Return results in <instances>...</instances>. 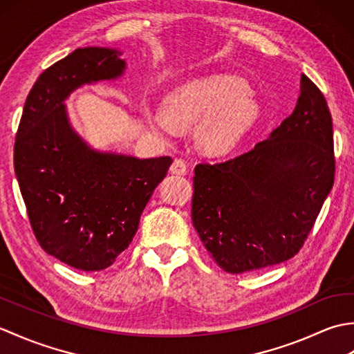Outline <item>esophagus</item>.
<instances>
[{
	"label": "esophagus",
	"instance_id": "1",
	"mask_svg": "<svg viewBox=\"0 0 354 354\" xmlns=\"http://www.w3.org/2000/svg\"><path fill=\"white\" fill-rule=\"evenodd\" d=\"M170 171L173 173V175H185V173H187V162L184 160H181V158H178V160L173 161Z\"/></svg>",
	"mask_w": 354,
	"mask_h": 354
}]
</instances>
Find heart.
Masks as SVG:
<instances>
[{
	"instance_id": "b5f03b06",
	"label": "heart",
	"mask_w": 354,
	"mask_h": 354,
	"mask_svg": "<svg viewBox=\"0 0 354 354\" xmlns=\"http://www.w3.org/2000/svg\"><path fill=\"white\" fill-rule=\"evenodd\" d=\"M259 115L257 103L243 79L230 74L193 79L173 89L162 102V115H150L155 131L171 135L173 127L202 124L199 146L208 155L234 149Z\"/></svg>"
}]
</instances>
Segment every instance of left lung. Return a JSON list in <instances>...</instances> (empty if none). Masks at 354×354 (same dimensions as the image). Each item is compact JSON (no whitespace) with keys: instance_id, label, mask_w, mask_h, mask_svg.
<instances>
[{"instance_id":"obj_1","label":"left lung","mask_w":354,"mask_h":354,"mask_svg":"<svg viewBox=\"0 0 354 354\" xmlns=\"http://www.w3.org/2000/svg\"><path fill=\"white\" fill-rule=\"evenodd\" d=\"M333 181L332 115L303 74L295 109L268 140L194 167L193 227L225 272L274 266L301 250Z\"/></svg>"}]
</instances>
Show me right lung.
<instances>
[{
	"mask_svg": "<svg viewBox=\"0 0 354 354\" xmlns=\"http://www.w3.org/2000/svg\"><path fill=\"white\" fill-rule=\"evenodd\" d=\"M120 55L86 47L53 64L30 89L15 140V173L36 240L47 254L86 272L109 268L129 246L173 162L170 156L99 152L68 122L66 97L85 84L122 76Z\"/></svg>",
	"mask_w": 354,
	"mask_h": 354,
	"instance_id": "obj_1",
	"label": "right lung"
}]
</instances>
